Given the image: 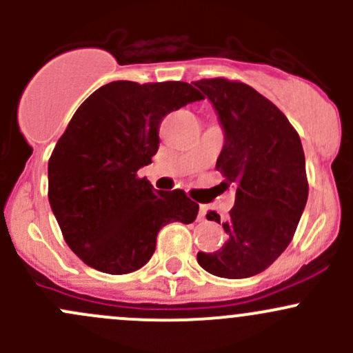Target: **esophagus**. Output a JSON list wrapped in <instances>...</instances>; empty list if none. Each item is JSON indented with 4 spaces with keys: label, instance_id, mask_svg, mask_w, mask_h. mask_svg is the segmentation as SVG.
Listing matches in <instances>:
<instances>
[{
    "label": "esophagus",
    "instance_id": "obj_1",
    "mask_svg": "<svg viewBox=\"0 0 353 353\" xmlns=\"http://www.w3.org/2000/svg\"><path fill=\"white\" fill-rule=\"evenodd\" d=\"M206 212H208V208H206L205 205H201V206H199V219H201V220H205V216H206Z\"/></svg>",
    "mask_w": 353,
    "mask_h": 353
}]
</instances>
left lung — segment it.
I'll use <instances>...</instances> for the list:
<instances>
[{
  "label": "left lung",
  "mask_w": 353,
  "mask_h": 353,
  "mask_svg": "<svg viewBox=\"0 0 353 353\" xmlns=\"http://www.w3.org/2000/svg\"><path fill=\"white\" fill-rule=\"evenodd\" d=\"M193 83L212 102L223 130L216 170L227 186H236V203L222 223L225 244L198 252V263L215 276L248 279L285 251L307 203L301 138L285 114L249 85L225 78ZM206 219L220 223L216 213Z\"/></svg>",
  "instance_id": "left-lung-1"
}]
</instances>
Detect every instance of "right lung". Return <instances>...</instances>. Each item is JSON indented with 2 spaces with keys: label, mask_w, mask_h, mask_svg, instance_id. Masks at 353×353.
Instances as JSON below:
<instances>
[{
  "label": "right lung",
  "mask_w": 353,
  "mask_h": 353,
  "mask_svg": "<svg viewBox=\"0 0 353 353\" xmlns=\"http://www.w3.org/2000/svg\"><path fill=\"white\" fill-rule=\"evenodd\" d=\"M186 81H110L71 117L48 163L49 203L71 251L92 268L124 275L147 265L157 234L194 222L184 191H157L138 177L159 150L170 110L201 101Z\"/></svg>",
  "instance_id": "add662e5"
}]
</instances>
